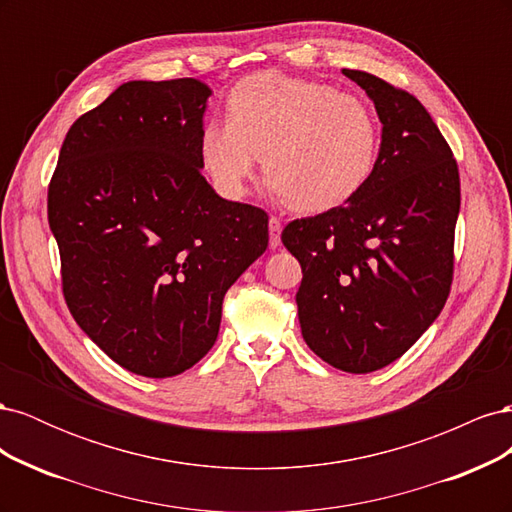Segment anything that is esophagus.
I'll list each match as a JSON object with an SVG mask.
<instances>
[{
	"instance_id": "esophagus-1",
	"label": "esophagus",
	"mask_w": 512,
	"mask_h": 512,
	"mask_svg": "<svg viewBox=\"0 0 512 512\" xmlns=\"http://www.w3.org/2000/svg\"><path fill=\"white\" fill-rule=\"evenodd\" d=\"M280 243H282V222L271 215L269 218V245L275 250Z\"/></svg>"
}]
</instances>
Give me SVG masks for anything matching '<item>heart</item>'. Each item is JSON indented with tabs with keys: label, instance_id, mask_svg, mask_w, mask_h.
Segmentation results:
<instances>
[{
	"label": "heart",
	"instance_id": "heart-1",
	"mask_svg": "<svg viewBox=\"0 0 512 512\" xmlns=\"http://www.w3.org/2000/svg\"><path fill=\"white\" fill-rule=\"evenodd\" d=\"M198 149L222 196L241 198L265 153L269 190L294 211L322 213L365 188L376 168L380 121L359 96L258 72L232 87L228 119H209Z\"/></svg>",
	"mask_w": 512,
	"mask_h": 512
}]
</instances>
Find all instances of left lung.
I'll list each match as a JSON object with an SVG mask.
<instances>
[{
  "label": "left lung",
  "mask_w": 512,
  "mask_h": 512,
  "mask_svg": "<svg viewBox=\"0 0 512 512\" xmlns=\"http://www.w3.org/2000/svg\"><path fill=\"white\" fill-rule=\"evenodd\" d=\"M342 72L376 106V168L346 205L290 222L282 241L303 269L305 344L335 369L369 374L410 350L451 292L459 170L414 96L369 72Z\"/></svg>",
  "instance_id": "obj_1"
}]
</instances>
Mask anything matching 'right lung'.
<instances>
[{"label": "right lung", "mask_w": 512, "mask_h": 512, "mask_svg": "<svg viewBox=\"0 0 512 512\" xmlns=\"http://www.w3.org/2000/svg\"><path fill=\"white\" fill-rule=\"evenodd\" d=\"M211 89L130 81L72 123L49 226L76 324L132 374L170 378L213 348L226 290L267 250L269 215L203 177Z\"/></svg>", "instance_id": "add662e5"}]
</instances>
